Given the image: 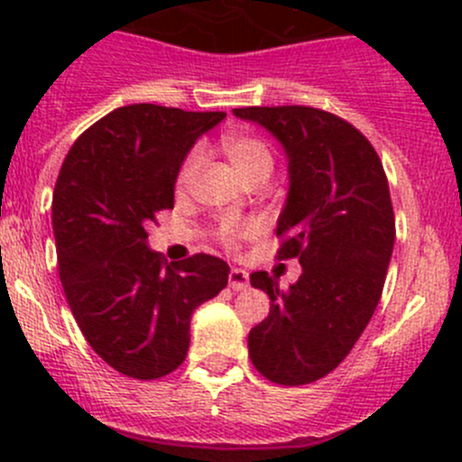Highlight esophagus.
I'll return each mask as SVG.
<instances>
[{
    "instance_id": "34e87169",
    "label": "esophagus",
    "mask_w": 462,
    "mask_h": 462,
    "mask_svg": "<svg viewBox=\"0 0 462 462\" xmlns=\"http://www.w3.org/2000/svg\"><path fill=\"white\" fill-rule=\"evenodd\" d=\"M229 287L233 291H242L249 287V273L245 269H231L229 272Z\"/></svg>"
}]
</instances>
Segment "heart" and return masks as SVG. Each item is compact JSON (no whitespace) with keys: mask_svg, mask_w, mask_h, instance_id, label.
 Returning <instances> with one entry per match:
<instances>
[{"mask_svg":"<svg viewBox=\"0 0 462 462\" xmlns=\"http://www.w3.org/2000/svg\"><path fill=\"white\" fill-rule=\"evenodd\" d=\"M222 150L229 157L233 168L237 171V175L251 184L255 180H267L269 172L273 168V154L269 150V145L263 139L254 134H229L222 139ZM199 168V152L193 150L189 157L181 163L180 172H177V189L184 190L193 184L195 175H198ZM254 233V225H245V222L236 220H225L217 226V240L225 246H237L242 237H249Z\"/></svg>","mask_w":462,"mask_h":462,"instance_id":"b5f03b06","label":"heart"}]
</instances>
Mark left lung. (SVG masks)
Returning <instances> with one entry per match:
<instances>
[{
    "label": "left lung",
    "mask_w": 462,
    "mask_h": 462,
    "mask_svg": "<svg viewBox=\"0 0 462 462\" xmlns=\"http://www.w3.org/2000/svg\"><path fill=\"white\" fill-rule=\"evenodd\" d=\"M233 114L267 127L285 148L290 195L276 258H299L303 267L290 290L267 272L251 273V285L272 299L269 317L249 332L251 364L273 384H312L353 350L384 290L395 242L384 166L357 127L326 109Z\"/></svg>",
    "instance_id": "obj_1"
}]
</instances>
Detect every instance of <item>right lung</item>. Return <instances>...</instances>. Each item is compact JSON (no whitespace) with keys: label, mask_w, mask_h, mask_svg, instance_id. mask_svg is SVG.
Wrapping results in <instances>:
<instances>
[{"label":"right lung","mask_w":462,"mask_h":462,"mask_svg":"<svg viewBox=\"0 0 462 462\" xmlns=\"http://www.w3.org/2000/svg\"><path fill=\"white\" fill-rule=\"evenodd\" d=\"M225 116L118 107L78 136L58 175L53 233L65 296L94 353L134 380H159L184 362L190 314L229 281L216 255L168 264L145 245L150 222L175 207L184 157Z\"/></svg>","instance_id":"right-lung-1"}]
</instances>
